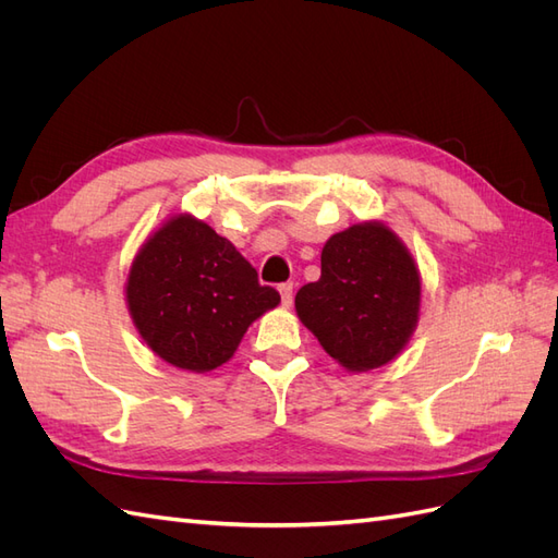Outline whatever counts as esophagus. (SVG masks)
Wrapping results in <instances>:
<instances>
[{
  "label": "esophagus",
  "instance_id": "obj_1",
  "mask_svg": "<svg viewBox=\"0 0 558 558\" xmlns=\"http://www.w3.org/2000/svg\"><path fill=\"white\" fill-rule=\"evenodd\" d=\"M279 295H281V302H283V305L289 307L291 302H293V283H291V281L279 283Z\"/></svg>",
  "mask_w": 558,
  "mask_h": 558
}]
</instances>
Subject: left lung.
<instances>
[{
	"label": "left lung",
	"mask_w": 558,
	"mask_h": 558,
	"mask_svg": "<svg viewBox=\"0 0 558 558\" xmlns=\"http://www.w3.org/2000/svg\"><path fill=\"white\" fill-rule=\"evenodd\" d=\"M421 279L410 251L384 223L337 232L320 251V279L295 310L330 356L351 373L393 361L418 320Z\"/></svg>",
	"instance_id": "8db88e82"
}]
</instances>
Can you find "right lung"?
Here are the masks:
<instances>
[{
  "label": "right lung",
  "instance_id": "obj_1",
  "mask_svg": "<svg viewBox=\"0 0 558 558\" xmlns=\"http://www.w3.org/2000/svg\"><path fill=\"white\" fill-rule=\"evenodd\" d=\"M125 295L150 351L191 373L230 361L246 328L281 300L238 248L189 214L146 240Z\"/></svg>",
  "mask_w": 558,
  "mask_h": 558
}]
</instances>
